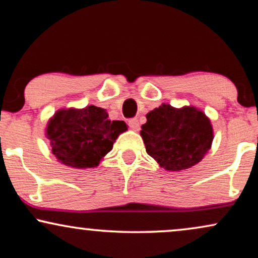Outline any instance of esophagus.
<instances>
[{
  "mask_svg": "<svg viewBox=\"0 0 258 258\" xmlns=\"http://www.w3.org/2000/svg\"><path fill=\"white\" fill-rule=\"evenodd\" d=\"M128 126L131 127L132 130H135V131H138L139 130V121L137 117H132V119L128 120Z\"/></svg>",
  "mask_w": 258,
  "mask_h": 258,
  "instance_id": "34e87169",
  "label": "esophagus"
}]
</instances>
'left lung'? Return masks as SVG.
Wrapping results in <instances>:
<instances>
[{"label": "left lung", "mask_w": 258, "mask_h": 258, "mask_svg": "<svg viewBox=\"0 0 258 258\" xmlns=\"http://www.w3.org/2000/svg\"><path fill=\"white\" fill-rule=\"evenodd\" d=\"M141 136L148 155L167 170L197 164L212 147L213 127L203 111L162 104L147 114Z\"/></svg>", "instance_id": "8db88e82"}]
</instances>
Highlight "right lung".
Segmentation results:
<instances>
[{
	"label": "right lung",
	"instance_id": "1",
	"mask_svg": "<svg viewBox=\"0 0 258 258\" xmlns=\"http://www.w3.org/2000/svg\"><path fill=\"white\" fill-rule=\"evenodd\" d=\"M125 121L108 119L103 108L62 109L46 127L51 153L61 163L74 168H91L113 149L115 139L125 132Z\"/></svg>",
	"mask_w": 258,
	"mask_h": 258
}]
</instances>
